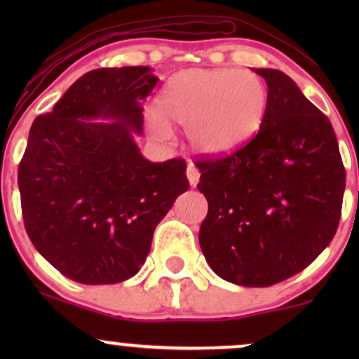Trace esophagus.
Segmentation results:
<instances>
[{"mask_svg":"<svg viewBox=\"0 0 359 359\" xmlns=\"http://www.w3.org/2000/svg\"><path fill=\"white\" fill-rule=\"evenodd\" d=\"M199 170H197V167H194L192 163H189L187 167V179H189V184L192 185V187H196L197 182H199Z\"/></svg>","mask_w":359,"mask_h":359,"instance_id":"1","label":"esophagus"}]
</instances>
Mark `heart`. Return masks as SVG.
<instances>
[{
    "label": "heart",
    "mask_w": 359,
    "mask_h": 359,
    "mask_svg": "<svg viewBox=\"0 0 359 359\" xmlns=\"http://www.w3.org/2000/svg\"><path fill=\"white\" fill-rule=\"evenodd\" d=\"M269 89L255 72L238 69H187L174 74L156 97L162 119L151 126L168 137L165 125L185 128L196 154L222 156L240 150L265 123Z\"/></svg>",
    "instance_id": "1"
}]
</instances>
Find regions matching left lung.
I'll return each instance as SVG.
<instances>
[{"label":"left lung","instance_id":"left-lung-1","mask_svg":"<svg viewBox=\"0 0 359 359\" xmlns=\"http://www.w3.org/2000/svg\"><path fill=\"white\" fill-rule=\"evenodd\" d=\"M269 109L251 142L196 162L208 199L199 243L226 282L270 287L311 265L334 238L346 172L331 121L287 74L255 69Z\"/></svg>","mask_w":359,"mask_h":359}]
</instances>
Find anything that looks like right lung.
I'll return each mask as SVG.
<instances>
[{
  "mask_svg": "<svg viewBox=\"0 0 359 359\" xmlns=\"http://www.w3.org/2000/svg\"><path fill=\"white\" fill-rule=\"evenodd\" d=\"M156 81L142 65L94 69L30 128L18 167L25 229L74 282L108 285L137 275L156 224L189 189L184 160L151 163L135 142Z\"/></svg>",
  "mask_w": 359,
  "mask_h": 359,
  "instance_id": "obj_1",
  "label": "right lung"
}]
</instances>
